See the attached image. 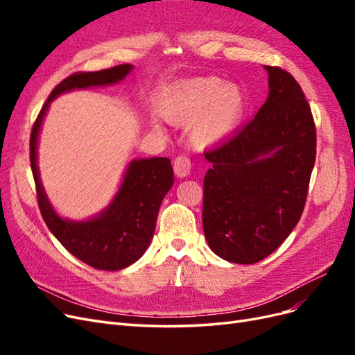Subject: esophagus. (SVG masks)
I'll return each instance as SVG.
<instances>
[{
  "mask_svg": "<svg viewBox=\"0 0 355 355\" xmlns=\"http://www.w3.org/2000/svg\"><path fill=\"white\" fill-rule=\"evenodd\" d=\"M173 170H175V175L178 178H187L191 173V161L188 157L180 155L175 159L173 163Z\"/></svg>",
  "mask_w": 355,
  "mask_h": 355,
  "instance_id": "esophagus-1",
  "label": "esophagus"
}]
</instances>
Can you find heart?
<instances>
[{
	"mask_svg": "<svg viewBox=\"0 0 355 355\" xmlns=\"http://www.w3.org/2000/svg\"><path fill=\"white\" fill-rule=\"evenodd\" d=\"M247 111L241 85L218 77H192L175 84L157 102V112L173 125H188L196 148L218 146L239 130ZM153 128L159 132L158 123Z\"/></svg>",
	"mask_w": 355,
	"mask_h": 355,
	"instance_id": "1",
	"label": "heart"
}]
</instances>
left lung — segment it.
I'll return each mask as SVG.
<instances>
[{
  "mask_svg": "<svg viewBox=\"0 0 355 355\" xmlns=\"http://www.w3.org/2000/svg\"><path fill=\"white\" fill-rule=\"evenodd\" d=\"M268 72V98L253 120L204 154L202 230L213 253L250 265L270 256L302 216L315 161L305 94L284 69Z\"/></svg>",
  "mask_w": 355,
  "mask_h": 355,
  "instance_id": "1",
  "label": "left lung"
}]
</instances>
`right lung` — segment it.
<instances>
[{
	"mask_svg": "<svg viewBox=\"0 0 355 355\" xmlns=\"http://www.w3.org/2000/svg\"><path fill=\"white\" fill-rule=\"evenodd\" d=\"M133 68L130 63H125L111 69L71 75L51 92L31 133V167L42 219L69 253L103 271H118L130 266L148 250L154 237L159 206L175 182L170 158L132 159L108 206L87 219L73 220L58 213L42 187L38 141L50 103L58 96L73 90L114 85L123 81Z\"/></svg>",
	"mask_w": 355,
	"mask_h": 355,
	"instance_id": "obj_1",
	"label": "right lung"
}]
</instances>
